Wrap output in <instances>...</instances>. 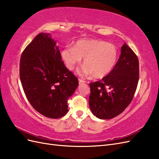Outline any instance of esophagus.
Masks as SVG:
<instances>
[{
    "label": "esophagus",
    "mask_w": 159,
    "mask_h": 159,
    "mask_svg": "<svg viewBox=\"0 0 159 159\" xmlns=\"http://www.w3.org/2000/svg\"><path fill=\"white\" fill-rule=\"evenodd\" d=\"M79 84H82V83H85V80H83V79H79Z\"/></svg>",
    "instance_id": "34e87169"
}]
</instances>
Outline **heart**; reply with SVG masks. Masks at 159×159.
I'll use <instances>...</instances> for the list:
<instances>
[{"label":"heart","instance_id":"obj_1","mask_svg":"<svg viewBox=\"0 0 159 159\" xmlns=\"http://www.w3.org/2000/svg\"><path fill=\"white\" fill-rule=\"evenodd\" d=\"M119 50L115 44L97 39H83L76 41L72 48L65 47L61 57L66 68L73 70L83 58L84 65L79 70L81 75H91L99 79L109 75L119 60Z\"/></svg>","mask_w":159,"mask_h":159}]
</instances>
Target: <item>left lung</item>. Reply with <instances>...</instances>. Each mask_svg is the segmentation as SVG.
<instances>
[{"instance_id": "8db88e82", "label": "left lung", "mask_w": 159, "mask_h": 159, "mask_svg": "<svg viewBox=\"0 0 159 159\" xmlns=\"http://www.w3.org/2000/svg\"><path fill=\"white\" fill-rule=\"evenodd\" d=\"M139 79L137 56L125 43L120 56L111 73L90 83L89 106L100 119H111L123 112L132 101Z\"/></svg>"}]
</instances>
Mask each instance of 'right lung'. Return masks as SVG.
I'll use <instances>...</instances> for the list:
<instances>
[{
  "mask_svg": "<svg viewBox=\"0 0 159 159\" xmlns=\"http://www.w3.org/2000/svg\"><path fill=\"white\" fill-rule=\"evenodd\" d=\"M19 74L27 100L36 111L51 119L66 114L67 101L79 80L66 69L51 34L39 33L25 48Z\"/></svg>",
  "mask_w": 159,
  "mask_h": 159,
  "instance_id": "1",
  "label": "right lung"
}]
</instances>
